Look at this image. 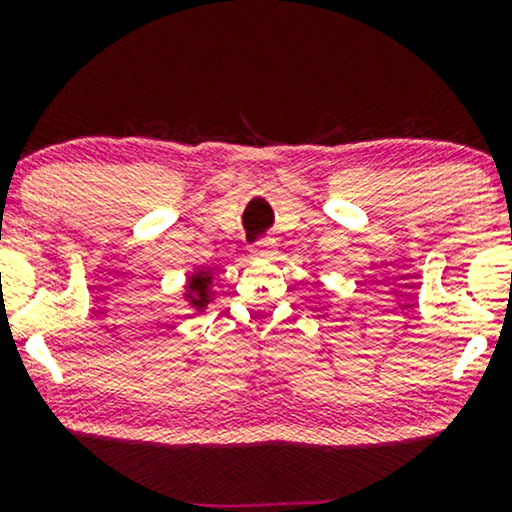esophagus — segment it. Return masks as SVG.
Wrapping results in <instances>:
<instances>
[{
    "instance_id": "obj_1",
    "label": "esophagus",
    "mask_w": 512,
    "mask_h": 512,
    "mask_svg": "<svg viewBox=\"0 0 512 512\" xmlns=\"http://www.w3.org/2000/svg\"><path fill=\"white\" fill-rule=\"evenodd\" d=\"M250 255L255 257V260H272L276 255L274 240H260V243H255L250 248Z\"/></svg>"
}]
</instances>
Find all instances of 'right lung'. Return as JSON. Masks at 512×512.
<instances>
[{"instance_id":"right-lung-1","label":"right lung","mask_w":512,"mask_h":512,"mask_svg":"<svg viewBox=\"0 0 512 512\" xmlns=\"http://www.w3.org/2000/svg\"><path fill=\"white\" fill-rule=\"evenodd\" d=\"M185 301L190 305L192 315L204 313L207 305L214 301L216 291H214V269H192V274L187 276L185 281Z\"/></svg>"}]
</instances>
